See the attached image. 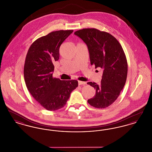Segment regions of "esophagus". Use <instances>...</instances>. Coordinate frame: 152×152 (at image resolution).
<instances>
[{"label": "esophagus", "instance_id": "esophagus-1", "mask_svg": "<svg viewBox=\"0 0 152 152\" xmlns=\"http://www.w3.org/2000/svg\"><path fill=\"white\" fill-rule=\"evenodd\" d=\"M86 84V82H84V81H79V85H85Z\"/></svg>", "mask_w": 152, "mask_h": 152}]
</instances>
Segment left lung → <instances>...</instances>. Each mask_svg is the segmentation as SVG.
I'll return each instance as SVG.
<instances>
[{
    "mask_svg": "<svg viewBox=\"0 0 152 152\" xmlns=\"http://www.w3.org/2000/svg\"><path fill=\"white\" fill-rule=\"evenodd\" d=\"M87 44L91 65L103 69L100 84H87L96 89L88 102L97 108H105L116 101L126 83L127 60L121 44L108 32L96 28H83L74 33Z\"/></svg>",
    "mask_w": 152,
    "mask_h": 152,
    "instance_id": "1",
    "label": "left lung"
}]
</instances>
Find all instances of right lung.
I'll list each match as a JSON object with an SVG mask.
<instances>
[{
    "instance_id": "1",
    "label": "right lung",
    "mask_w": 152,
    "mask_h": 152,
    "mask_svg": "<svg viewBox=\"0 0 152 152\" xmlns=\"http://www.w3.org/2000/svg\"><path fill=\"white\" fill-rule=\"evenodd\" d=\"M73 30L51 32L32 44L24 66L27 88L34 98L48 110L64 107L73 90L78 87L75 80H61L53 77V63L59 58L61 44Z\"/></svg>"
}]
</instances>
